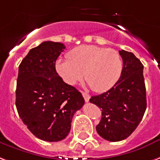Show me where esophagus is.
Instances as JSON below:
<instances>
[{"mask_svg": "<svg viewBox=\"0 0 160 160\" xmlns=\"http://www.w3.org/2000/svg\"><path fill=\"white\" fill-rule=\"evenodd\" d=\"M82 95H83L84 99H85V101H86V102L89 101V99H90V95H89V94H87V93H86V92H82Z\"/></svg>", "mask_w": 160, "mask_h": 160, "instance_id": "esophagus-1", "label": "esophagus"}]
</instances>
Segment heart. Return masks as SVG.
<instances>
[{"mask_svg":"<svg viewBox=\"0 0 160 160\" xmlns=\"http://www.w3.org/2000/svg\"><path fill=\"white\" fill-rule=\"evenodd\" d=\"M57 73L65 83L74 86L85 76L93 91L102 92L114 86L121 75L123 60L117 51L83 45L67 54V60H58Z\"/></svg>","mask_w":160,"mask_h":160,"instance_id":"obj_1","label":"heart"}]
</instances>
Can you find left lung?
<instances>
[{
  "label": "left lung",
  "instance_id": "left-lung-1",
  "mask_svg": "<svg viewBox=\"0 0 160 160\" xmlns=\"http://www.w3.org/2000/svg\"><path fill=\"white\" fill-rule=\"evenodd\" d=\"M119 52L123 59L119 80L111 89L90 99L102 109L97 131L110 142L122 141L131 136L147 108L142 63L132 52L124 50Z\"/></svg>",
  "mask_w": 160,
  "mask_h": 160
}]
</instances>
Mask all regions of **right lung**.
Masks as SVG:
<instances>
[{"mask_svg": "<svg viewBox=\"0 0 160 160\" xmlns=\"http://www.w3.org/2000/svg\"><path fill=\"white\" fill-rule=\"evenodd\" d=\"M65 46L44 41L32 48L18 67L16 107L27 128L39 139L59 142L70 131L83 96L57 73L55 62Z\"/></svg>", "mask_w": 160, "mask_h": 160, "instance_id": "add662e5", "label": "right lung"}]
</instances>
